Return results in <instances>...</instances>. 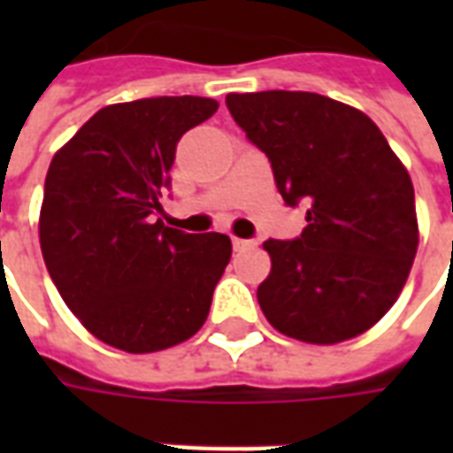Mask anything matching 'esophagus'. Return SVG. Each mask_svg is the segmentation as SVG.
Returning <instances> with one entry per match:
<instances>
[{
  "label": "esophagus",
  "mask_w": 453,
  "mask_h": 453,
  "mask_svg": "<svg viewBox=\"0 0 453 453\" xmlns=\"http://www.w3.org/2000/svg\"><path fill=\"white\" fill-rule=\"evenodd\" d=\"M233 247H235L237 252H242V250L255 247V242H252V240H240V237H233Z\"/></svg>",
  "instance_id": "obj_1"
}]
</instances>
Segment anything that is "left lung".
I'll return each mask as SVG.
<instances>
[{
  "instance_id": "obj_1",
  "label": "left lung",
  "mask_w": 453,
  "mask_h": 453,
  "mask_svg": "<svg viewBox=\"0 0 453 453\" xmlns=\"http://www.w3.org/2000/svg\"><path fill=\"white\" fill-rule=\"evenodd\" d=\"M226 104L269 157L286 203L308 206L301 237L265 242V318L308 344L366 333L398 301L418 252L405 165L366 113L323 94L272 89L227 94Z\"/></svg>"
}]
</instances>
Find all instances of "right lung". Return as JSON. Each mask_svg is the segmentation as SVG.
Masks as SVG:
<instances>
[{"label":"right lung","instance_id":"right-lung-1","mask_svg":"<svg viewBox=\"0 0 453 453\" xmlns=\"http://www.w3.org/2000/svg\"><path fill=\"white\" fill-rule=\"evenodd\" d=\"M218 111L206 96H152L96 111L48 167L38 237L67 308L128 354L201 330L233 245L155 218L179 138Z\"/></svg>","mask_w":453,"mask_h":453}]
</instances>
